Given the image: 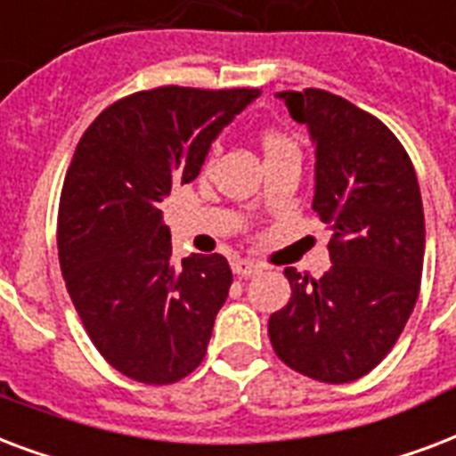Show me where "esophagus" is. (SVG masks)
Masks as SVG:
<instances>
[{
    "label": "esophagus",
    "instance_id": "1",
    "mask_svg": "<svg viewBox=\"0 0 456 456\" xmlns=\"http://www.w3.org/2000/svg\"><path fill=\"white\" fill-rule=\"evenodd\" d=\"M232 270H234V274H239V277H253V274H258L263 267L258 265V263H253V260H236L234 265H232Z\"/></svg>",
    "mask_w": 456,
    "mask_h": 456
}]
</instances>
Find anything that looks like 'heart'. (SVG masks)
I'll use <instances>...</instances> for the list:
<instances>
[{
	"instance_id": "obj_1",
	"label": "heart",
	"mask_w": 456,
	"mask_h": 456,
	"mask_svg": "<svg viewBox=\"0 0 456 456\" xmlns=\"http://www.w3.org/2000/svg\"><path fill=\"white\" fill-rule=\"evenodd\" d=\"M287 145H294L287 138L284 134H280V131H267L265 135H263V151L270 152V151H277V148H287ZM217 155H220V143H213L210 145V151H208V155H205V167H210L217 159Z\"/></svg>"
}]
</instances>
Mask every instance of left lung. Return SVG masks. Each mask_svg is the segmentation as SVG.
Wrapping results in <instances>:
<instances>
[{"label": "left lung", "instance_id": "8db88e82", "mask_svg": "<svg viewBox=\"0 0 456 456\" xmlns=\"http://www.w3.org/2000/svg\"><path fill=\"white\" fill-rule=\"evenodd\" d=\"M315 143L313 210L332 232L321 280L284 270L291 297L267 335L282 363L313 380L370 373L402 335L423 274L426 222L404 145L378 117L328 90L277 93Z\"/></svg>", "mask_w": 456, "mask_h": 456}]
</instances>
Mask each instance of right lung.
<instances>
[{
  "instance_id": "1",
  "label": "right lung",
  "mask_w": 456,
  "mask_h": 456,
  "mask_svg": "<svg viewBox=\"0 0 456 456\" xmlns=\"http://www.w3.org/2000/svg\"><path fill=\"white\" fill-rule=\"evenodd\" d=\"M258 95L141 90L97 114L76 145L59 198V265L90 342L131 380L172 385L205 359L232 270L220 253L174 265L159 208L196 179L215 135Z\"/></svg>"
}]
</instances>
